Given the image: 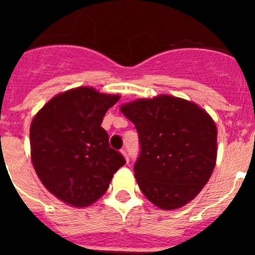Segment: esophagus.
Segmentation results:
<instances>
[{
	"instance_id": "obj_1",
	"label": "esophagus",
	"mask_w": 255,
	"mask_h": 255,
	"mask_svg": "<svg viewBox=\"0 0 255 255\" xmlns=\"http://www.w3.org/2000/svg\"><path fill=\"white\" fill-rule=\"evenodd\" d=\"M121 154H123L124 157H125L126 162H129V155H128V153H126V150H125V149H123V150H121Z\"/></svg>"
}]
</instances>
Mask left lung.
<instances>
[{"label":"left lung","mask_w":255,"mask_h":255,"mask_svg":"<svg viewBox=\"0 0 255 255\" xmlns=\"http://www.w3.org/2000/svg\"><path fill=\"white\" fill-rule=\"evenodd\" d=\"M135 125L140 154L134 172L154 206L172 211L194 199L208 182L217 158V128L197 103L161 94L121 106Z\"/></svg>","instance_id":"left-lung-1"}]
</instances>
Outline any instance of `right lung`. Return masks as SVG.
Returning a JSON list of instances; mask_svg holds the SVG:
<instances>
[{"instance_id": "1", "label": "right lung", "mask_w": 255, "mask_h": 255, "mask_svg": "<svg viewBox=\"0 0 255 255\" xmlns=\"http://www.w3.org/2000/svg\"><path fill=\"white\" fill-rule=\"evenodd\" d=\"M119 100L92 87L74 88L49 100L31 121L33 167L44 188L64 203L78 208L93 204L125 164L101 126Z\"/></svg>"}]
</instances>
